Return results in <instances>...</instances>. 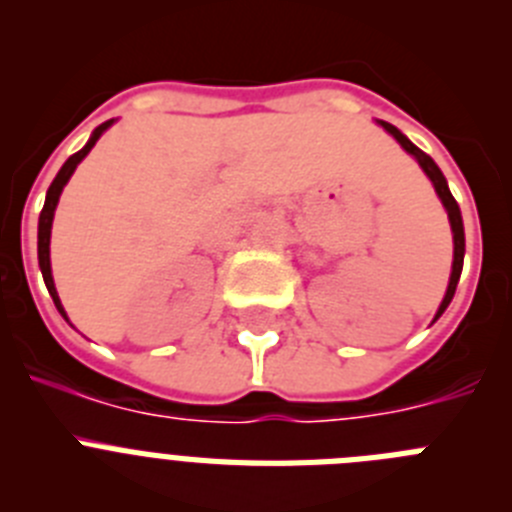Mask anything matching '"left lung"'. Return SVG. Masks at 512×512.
<instances>
[{
    "label": "left lung",
    "mask_w": 512,
    "mask_h": 512,
    "mask_svg": "<svg viewBox=\"0 0 512 512\" xmlns=\"http://www.w3.org/2000/svg\"><path fill=\"white\" fill-rule=\"evenodd\" d=\"M377 122L382 125L384 130H387V133L392 135V138L397 140V143H400L402 148H405V151L410 153V156L415 158V161H418V166L425 171V176L431 179V184H433V189H436L441 205L446 207V212H449L451 233H454V264H451V277H449V287H446V295H443L441 305H438V310H436V318H433V323H436L443 312H446V307L451 305V300H454L456 284H459V277H461V266H464V223H461V210H459V205H456L454 194H451L446 176H443L441 169L436 166V161H433L428 153L420 151L413 140H410L408 135H402L395 125H390V122H384V120H377Z\"/></svg>",
    "instance_id": "1"
}]
</instances>
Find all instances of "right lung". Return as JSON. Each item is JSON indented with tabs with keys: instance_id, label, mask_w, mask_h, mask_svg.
Here are the masks:
<instances>
[{
	"instance_id": "obj_1",
	"label": "right lung",
	"mask_w": 512,
	"mask_h": 512,
	"mask_svg": "<svg viewBox=\"0 0 512 512\" xmlns=\"http://www.w3.org/2000/svg\"><path fill=\"white\" fill-rule=\"evenodd\" d=\"M112 122L115 120H107L102 122L99 128H94V133L89 135L87 146L81 148V151H76L74 156L66 161V164L61 166V171L56 174V179H53V184L48 187V194H45V205H43V212H40V220H38V264H40V271H43V282L45 287H48V292H51L53 302H56L58 312H61L63 318L69 320V315H66V310H63L61 305V297H58L56 292V282H53V271H51V228H53V215H56V205H58V197H61L63 187L69 184L71 174L76 171V166L87 158V153L92 151L94 143H97L99 138H102V133L107 128H110Z\"/></svg>"
}]
</instances>
